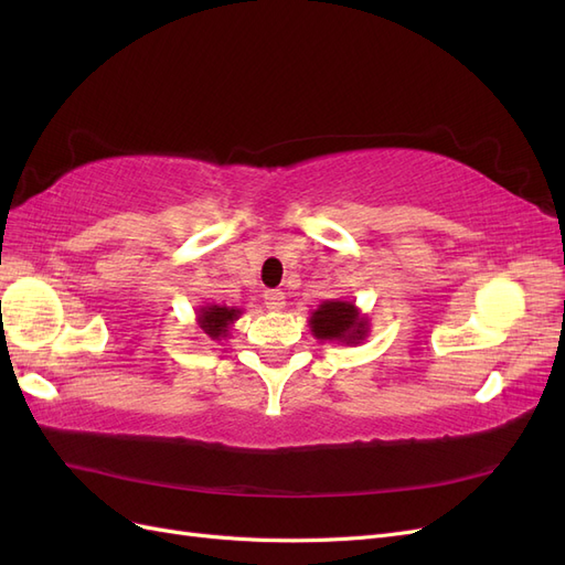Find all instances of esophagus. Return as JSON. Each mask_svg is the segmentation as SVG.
Returning a JSON list of instances; mask_svg holds the SVG:
<instances>
[{
  "mask_svg": "<svg viewBox=\"0 0 565 565\" xmlns=\"http://www.w3.org/2000/svg\"><path fill=\"white\" fill-rule=\"evenodd\" d=\"M264 303L268 311H282L285 309V292H280V289H268V292L264 295Z\"/></svg>",
  "mask_w": 565,
  "mask_h": 565,
  "instance_id": "esophagus-1",
  "label": "esophagus"
}]
</instances>
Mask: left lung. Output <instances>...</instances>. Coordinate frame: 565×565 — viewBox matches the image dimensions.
<instances>
[{"label":"left lung","mask_w":565,"mask_h":565,"mask_svg":"<svg viewBox=\"0 0 565 565\" xmlns=\"http://www.w3.org/2000/svg\"><path fill=\"white\" fill-rule=\"evenodd\" d=\"M311 334L341 347H361L370 334V318L347 299L322 301L309 318Z\"/></svg>","instance_id":"1"}]
</instances>
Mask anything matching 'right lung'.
Returning a JSON list of instances; mask_svg holds the SVG:
<instances>
[{
  "instance_id": "obj_1",
  "label": "right lung",
  "mask_w": 565,
  "mask_h": 565,
  "mask_svg": "<svg viewBox=\"0 0 565 565\" xmlns=\"http://www.w3.org/2000/svg\"><path fill=\"white\" fill-rule=\"evenodd\" d=\"M243 316V309L237 306H226V303H204L198 309L195 320L200 324V330L207 334L214 341H221L231 337L233 322Z\"/></svg>"
}]
</instances>
